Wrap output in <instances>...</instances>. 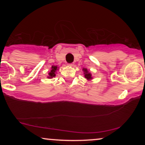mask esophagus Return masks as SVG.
Segmentation results:
<instances>
[{"label": "esophagus", "mask_w": 145, "mask_h": 145, "mask_svg": "<svg viewBox=\"0 0 145 145\" xmlns=\"http://www.w3.org/2000/svg\"><path fill=\"white\" fill-rule=\"evenodd\" d=\"M73 65H73L72 63H71V64H68V66L69 67H72Z\"/></svg>", "instance_id": "obj_1"}]
</instances>
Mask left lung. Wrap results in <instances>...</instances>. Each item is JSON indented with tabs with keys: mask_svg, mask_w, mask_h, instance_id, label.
<instances>
[{
	"mask_svg": "<svg viewBox=\"0 0 145 145\" xmlns=\"http://www.w3.org/2000/svg\"><path fill=\"white\" fill-rule=\"evenodd\" d=\"M82 71H83V72H84V78H86L87 80L90 81L91 80H92L93 79L92 75L90 72H89V70H88L86 68H83Z\"/></svg>",
	"mask_w": 145,
	"mask_h": 145,
	"instance_id": "8db88e82",
	"label": "left lung"
}]
</instances>
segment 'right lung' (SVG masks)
<instances>
[{"label": "right lung", "instance_id": "1", "mask_svg": "<svg viewBox=\"0 0 145 145\" xmlns=\"http://www.w3.org/2000/svg\"><path fill=\"white\" fill-rule=\"evenodd\" d=\"M59 67H58L57 66H54V65H53L52 67H51V70L50 72H49L48 73V76H47V78H53V77H55V76H56V73H57V71L59 70Z\"/></svg>", "mask_w": 145, "mask_h": 145}]
</instances>
